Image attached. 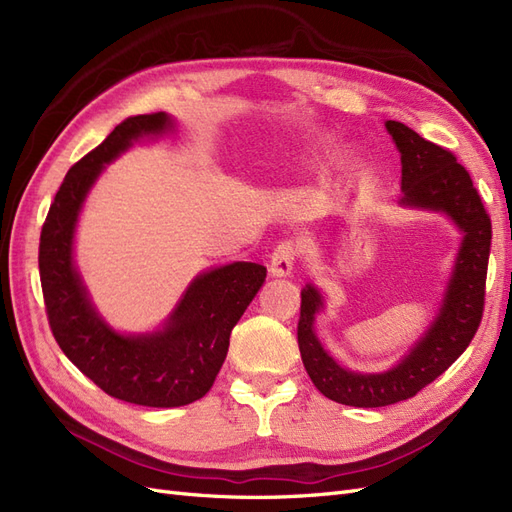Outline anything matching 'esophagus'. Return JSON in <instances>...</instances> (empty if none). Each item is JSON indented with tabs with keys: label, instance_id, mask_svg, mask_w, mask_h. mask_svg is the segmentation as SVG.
<instances>
[{
	"label": "esophagus",
	"instance_id": "34e87169",
	"mask_svg": "<svg viewBox=\"0 0 512 512\" xmlns=\"http://www.w3.org/2000/svg\"><path fill=\"white\" fill-rule=\"evenodd\" d=\"M299 258V245L286 239L280 245L275 247L273 254H271V262H269V271L277 277H284L290 275L294 262Z\"/></svg>",
	"mask_w": 512,
	"mask_h": 512
}]
</instances>
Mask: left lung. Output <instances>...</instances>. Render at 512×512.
<instances>
[{
  "label": "left lung",
  "instance_id": "obj_1",
  "mask_svg": "<svg viewBox=\"0 0 512 512\" xmlns=\"http://www.w3.org/2000/svg\"><path fill=\"white\" fill-rule=\"evenodd\" d=\"M386 130L401 153V205L444 211L461 228L463 243L438 318L406 359L384 374H354L331 359L314 333L320 292L314 286L301 290L297 339L307 374L324 397L354 408L391 406L425 389L470 346L485 312L491 218L470 173L455 153L425 141L404 123L386 121Z\"/></svg>",
  "mask_w": 512,
  "mask_h": 512
}]
</instances>
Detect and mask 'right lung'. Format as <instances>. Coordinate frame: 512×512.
<instances>
[{
	"instance_id": "1",
	"label": "right lung",
	"mask_w": 512,
	"mask_h": 512,
	"mask_svg": "<svg viewBox=\"0 0 512 512\" xmlns=\"http://www.w3.org/2000/svg\"><path fill=\"white\" fill-rule=\"evenodd\" d=\"M166 128V113L130 117L76 162L51 203L38 250L46 318L59 348L106 395L147 408L188 406L207 395L226 359L232 327L267 277L256 262H232L198 275L164 331L151 335H119L91 307L72 265L83 200L104 164L134 138Z\"/></svg>"
}]
</instances>
